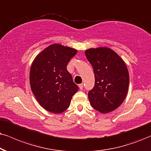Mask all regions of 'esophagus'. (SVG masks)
<instances>
[{
	"instance_id": "obj_1",
	"label": "esophagus",
	"mask_w": 151,
	"mask_h": 151,
	"mask_svg": "<svg viewBox=\"0 0 151 151\" xmlns=\"http://www.w3.org/2000/svg\"><path fill=\"white\" fill-rule=\"evenodd\" d=\"M79 87L81 90L83 89V83H80V84H79Z\"/></svg>"
}]
</instances>
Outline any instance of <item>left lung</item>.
<instances>
[{"instance_id":"left-lung-1","label":"left lung","mask_w":151,"mask_h":151,"mask_svg":"<svg viewBox=\"0 0 151 151\" xmlns=\"http://www.w3.org/2000/svg\"><path fill=\"white\" fill-rule=\"evenodd\" d=\"M93 66L95 85L88 93L93 107L102 114L117 109L126 96L129 73L125 63L116 52L106 47L85 51Z\"/></svg>"}]
</instances>
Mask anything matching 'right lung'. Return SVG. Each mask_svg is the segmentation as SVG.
Listing matches in <instances>:
<instances>
[{"label":"right lung","instance_id":"right-lung-1","mask_svg":"<svg viewBox=\"0 0 151 151\" xmlns=\"http://www.w3.org/2000/svg\"><path fill=\"white\" fill-rule=\"evenodd\" d=\"M76 49L54 44L38 54L30 71L32 92L46 110L60 114L69 107L72 96L79 90L67 65Z\"/></svg>","mask_w":151,"mask_h":151}]
</instances>
